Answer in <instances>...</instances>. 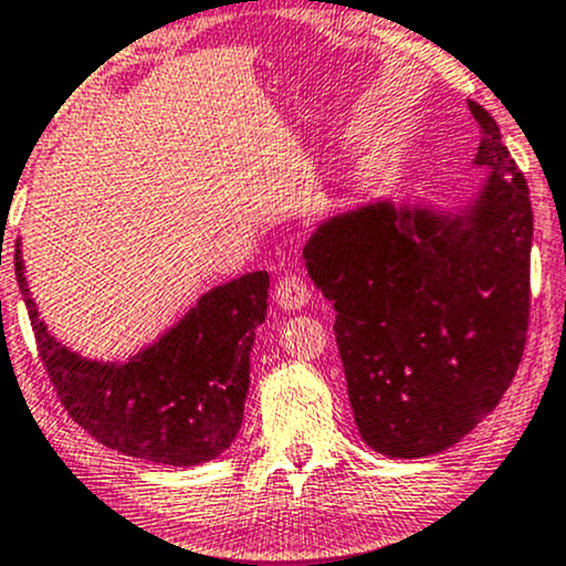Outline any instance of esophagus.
<instances>
[{
  "label": "esophagus",
  "mask_w": 566,
  "mask_h": 566,
  "mask_svg": "<svg viewBox=\"0 0 566 566\" xmlns=\"http://www.w3.org/2000/svg\"><path fill=\"white\" fill-rule=\"evenodd\" d=\"M275 302L277 307L289 310V313L302 310L310 302V285L296 275H283L275 285Z\"/></svg>",
  "instance_id": "obj_1"
}]
</instances>
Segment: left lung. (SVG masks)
Wrapping results in <instances>:
<instances>
[{
	"label": "left lung",
	"mask_w": 566,
	"mask_h": 566,
	"mask_svg": "<svg viewBox=\"0 0 566 566\" xmlns=\"http://www.w3.org/2000/svg\"><path fill=\"white\" fill-rule=\"evenodd\" d=\"M486 168L471 200L379 198L328 216L302 256L334 304L358 433L415 460L454 447L511 387L530 323L532 202L492 114L471 101Z\"/></svg>",
	"instance_id": "obj_1"
}]
</instances>
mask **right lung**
I'll list each match as a JSON object with an SVG mask.
<instances>
[{"mask_svg": "<svg viewBox=\"0 0 566 566\" xmlns=\"http://www.w3.org/2000/svg\"><path fill=\"white\" fill-rule=\"evenodd\" d=\"M15 277L50 382L95 441L179 468L202 465L230 449L243 424L251 347L266 317L264 270L216 285L128 360L85 358L48 332L31 300L21 240Z\"/></svg>", "mask_w": 566, "mask_h": 566, "instance_id": "obj_1", "label": "right lung"}]
</instances>
